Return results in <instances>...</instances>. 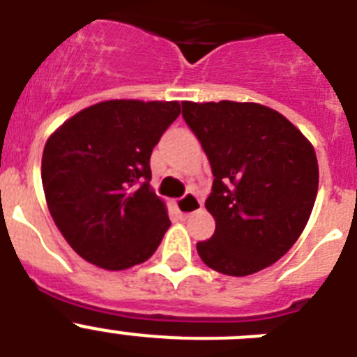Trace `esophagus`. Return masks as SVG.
I'll return each instance as SVG.
<instances>
[{
	"mask_svg": "<svg viewBox=\"0 0 357 357\" xmlns=\"http://www.w3.org/2000/svg\"><path fill=\"white\" fill-rule=\"evenodd\" d=\"M176 211L184 216H189V214H195L202 209V202L198 200L195 193H185L181 200L175 202Z\"/></svg>",
	"mask_w": 357,
	"mask_h": 357,
	"instance_id": "1",
	"label": "esophagus"
}]
</instances>
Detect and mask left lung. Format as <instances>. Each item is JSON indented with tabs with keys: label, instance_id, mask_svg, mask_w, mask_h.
Returning <instances> with one entry per match:
<instances>
[{
	"label": "left lung",
	"instance_id": "1",
	"mask_svg": "<svg viewBox=\"0 0 357 357\" xmlns=\"http://www.w3.org/2000/svg\"><path fill=\"white\" fill-rule=\"evenodd\" d=\"M182 116L211 162L206 200L216 229L200 259L232 277L279 261L307 223L318 193L313 144L277 110L250 102H182Z\"/></svg>",
	"mask_w": 357,
	"mask_h": 357
}]
</instances>
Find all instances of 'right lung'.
Returning a JSON list of instances; mask_svg holds the SVG:
<instances>
[{"label": "right lung", "instance_id": "1", "mask_svg": "<svg viewBox=\"0 0 357 357\" xmlns=\"http://www.w3.org/2000/svg\"><path fill=\"white\" fill-rule=\"evenodd\" d=\"M178 114V102L109 100L50 135L40 166L44 197L82 259L118 272L157 250L172 222L150 188V155Z\"/></svg>", "mask_w": 357, "mask_h": 357}]
</instances>
